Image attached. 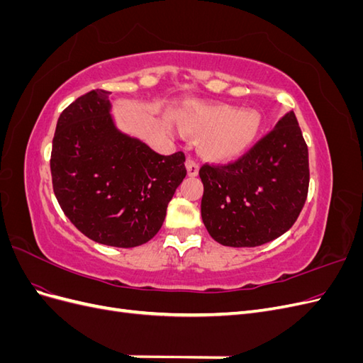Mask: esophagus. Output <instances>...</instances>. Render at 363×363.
I'll return each instance as SVG.
<instances>
[{
  "instance_id": "34e87169",
  "label": "esophagus",
  "mask_w": 363,
  "mask_h": 363,
  "mask_svg": "<svg viewBox=\"0 0 363 363\" xmlns=\"http://www.w3.org/2000/svg\"><path fill=\"white\" fill-rule=\"evenodd\" d=\"M186 169H188L189 177H196V175H199V171H200V164L194 162L192 159H188V160H186Z\"/></svg>"
}]
</instances>
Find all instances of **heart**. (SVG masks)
<instances>
[{
  "instance_id": "b5f03b06",
  "label": "heart",
  "mask_w": 363,
  "mask_h": 363,
  "mask_svg": "<svg viewBox=\"0 0 363 363\" xmlns=\"http://www.w3.org/2000/svg\"><path fill=\"white\" fill-rule=\"evenodd\" d=\"M179 124L186 133L199 136L200 155L213 162L235 160L255 144L262 127L259 112L239 111L228 104H186L179 113Z\"/></svg>"
}]
</instances>
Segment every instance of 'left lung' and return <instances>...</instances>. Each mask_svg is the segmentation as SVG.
<instances>
[{
	"label": "left lung",
	"mask_w": 363,
	"mask_h": 363,
	"mask_svg": "<svg viewBox=\"0 0 363 363\" xmlns=\"http://www.w3.org/2000/svg\"><path fill=\"white\" fill-rule=\"evenodd\" d=\"M200 179L201 218L216 242L257 247L288 232L309 189V152L295 113L235 163L204 164Z\"/></svg>",
	"instance_id": "left-lung-1"
}]
</instances>
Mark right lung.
Returning <instances> with one entry per match:
<instances>
[{"label": "right lung", "instance_id": "add662e5", "mask_svg": "<svg viewBox=\"0 0 363 363\" xmlns=\"http://www.w3.org/2000/svg\"><path fill=\"white\" fill-rule=\"evenodd\" d=\"M108 95L91 91L60 113L50 162L52 189L63 213L84 236L133 248L160 230L186 177L184 155H157L119 130Z\"/></svg>", "mask_w": 363, "mask_h": 363}]
</instances>
